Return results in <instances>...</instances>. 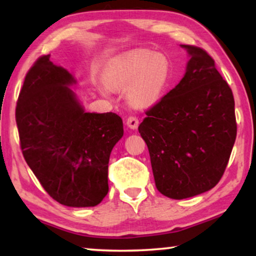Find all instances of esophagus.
Masks as SVG:
<instances>
[{"label": "esophagus", "instance_id": "esophagus-1", "mask_svg": "<svg viewBox=\"0 0 256 256\" xmlns=\"http://www.w3.org/2000/svg\"><path fill=\"white\" fill-rule=\"evenodd\" d=\"M126 124H127L128 128L135 130V129H138V118L135 116H129L127 120H126Z\"/></svg>", "mask_w": 256, "mask_h": 256}]
</instances>
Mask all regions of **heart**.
I'll return each instance as SVG.
<instances>
[{
    "instance_id": "heart-1",
    "label": "heart",
    "mask_w": 256,
    "mask_h": 256,
    "mask_svg": "<svg viewBox=\"0 0 256 256\" xmlns=\"http://www.w3.org/2000/svg\"><path fill=\"white\" fill-rule=\"evenodd\" d=\"M170 62L166 56L146 48L124 52L112 59L104 68L106 82L99 90L104 96L113 93L110 86L127 87L126 98L132 107L146 108L155 104L169 82Z\"/></svg>"
}]
</instances>
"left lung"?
I'll return each mask as SVG.
<instances>
[{"instance_id":"1","label":"left lung","mask_w":256,"mask_h":256,"mask_svg":"<svg viewBox=\"0 0 256 256\" xmlns=\"http://www.w3.org/2000/svg\"><path fill=\"white\" fill-rule=\"evenodd\" d=\"M188 62L180 84L146 112L138 132L148 146L157 190L194 197L218 184L236 138L234 98L202 48L180 45Z\"/></svg>"}]
</instances>
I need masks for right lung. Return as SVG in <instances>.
I'll list each match as a JSON object with an SVG mask.
<instances>
[{"mask_svg": "<svg viewBox=\"0 0 256 256\" xmlns=\"http://www.w3.org/2000/svg\"><path fill=\"white\" fill-rule=\"evenodd\" d=\"M72 73L43 56L28 72L16 107L20 148L44 190L59 204L92 208L108 194V162L124 136L115 113H90Z\"/></svg>", "mask_w": 256, "mask_h": 256, "instance_id": "1", "label": "right lung"}]
</instances>
